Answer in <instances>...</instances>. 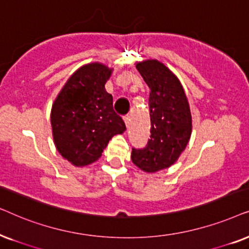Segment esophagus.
Returning <instances> with one entry per match:
<instances>
[{
    "mask_svg": "<svg viewBox=\"0 0 249 249\" xmlns=\"http://www.w3.org/2000/svg\"><path fill=\"white\" fill-rule=\"evenodd\" d=\"M124 122H125V125H126V127L130 126V122H131L130 115H126V116H124Z\"/></svg>",
    "mask_w": 249,
    "mask_h": 249,
    "instance_id": "esophagus-1",
    "label": "esophagus"
}]
</instances>
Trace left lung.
Returning a JSON list of instances; mask_svg holds the SVG:
<instances>
[{
    "mask_svg": "<svg viewBox=\"0 0 249 249\" xmlns=\"http://www.w3.org/2000/svg\"><path fill=\"white\" fill-rule=\"evenodd\" d=\"M135 67L150 89V139L143 149H132L131 159L145 173L172 166L184 151L192 132V117L181 82L156 59L139 61Z\"/></svg>",
    "mask_w": 249,
    "mask_h": 249,
    "instance_id": "obj_1",
    "label": "left lung"
}]
</instances>
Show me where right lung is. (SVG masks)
Segmentation results:
<instances>
[{"mask_svg":"<svg viewBox=\"0 0 249 249\" xmlns=\"http://www.w3.org/2000/svg\"><path fill=\"white\" fill-rule=\"evenodd\" d=\"M112 71L101 62L83 65L68 78L52 105L55 148L76 167L97 161L109 140L126 130L112 108V95L105 88Z\"/></svg>","mask_w":249,"mask_h":249,"instance_id":"right-lung-1","label":"right lung"}]
</instances>
